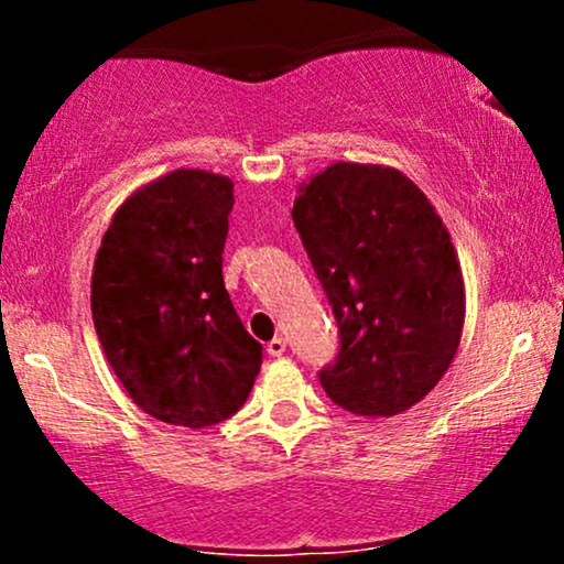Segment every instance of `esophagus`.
<instances>
[{"mask_svg": "<svg viewBox=\"0 0 564 564\" xmlns=\"http://www.w3.org/2000/svg\"><path fill=\"white\" fill-rule=\"evenodd\" d=\"M268 352L273 355V358H281L283 352H286V339L283 336H275V339L268 341Z\"/></svg>", "mask_w": 564, "mask_h": 564, "instance_id": "obj_1", "label": "esophagus"}]
</instances>
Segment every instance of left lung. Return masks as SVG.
Returning <instances> with one entry per match:
<instances>
[{"label":"left lung","instance_id":"obj_1","mask_svg":"<svg viewBox=\"0 0 564 564\" xmlns=\"http://www.w3.org/2000/svg\"><path fill=\"white\" fill-rule=\"evenodd\" d=\"M291 219L341 336L323 390L366 419L416 405L456 358L467 313L435 206L394 166L336 161L300 185Z\"/></svg>","mask_w":564,"mask_h":564}]
</instances>
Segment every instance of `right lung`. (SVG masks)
Listing matches in <instances>:
<instances>
[{"label": "right lung", "instance_id": "1", "mask_svg": "<svg viewBox=\"0 0 564 564\" xmlns=\"http://www.w3.org/2000/svg\"><path fill=\"white\" fill-rule=\"evenodd\" d=\"M232 180L174 170L129 193L93 268V321L129 398L204 430L246 403L262 366L223 281Z\"/></svg>", "mask_w": 564, "mask_h": 564}]
</instances>
